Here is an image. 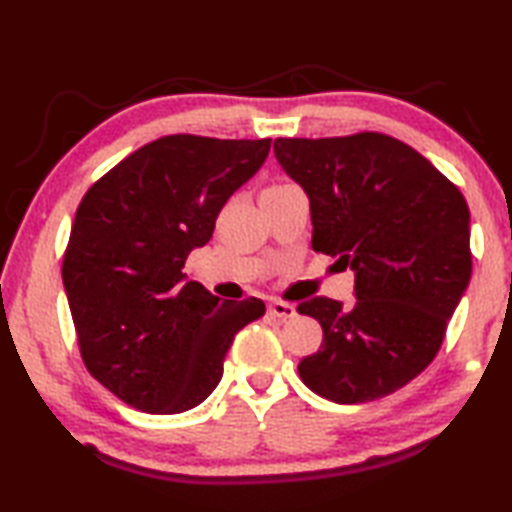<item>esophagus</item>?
<instances>
[{"label": "esophagus", "instance_id": "1", "mask_svg": "<svg viewBox=\"0 0 512 512\" xmlns=\"http://www.w3.org/2000/svg\"><path fill=\"white\" fill-rule=\"evenodd\" d=\"M268 314H271L277 320H291L293 316H296V307L289 305V302L275 300V302H271V305H268Z\"/></svg>", "mask_w": 512, "mask_h": 512}]
</instances>
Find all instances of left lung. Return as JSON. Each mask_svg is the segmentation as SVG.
<instances>
[{
    "label": "left lung",
    "mask_w": 512,
    "mask_h": 512,
    "mask_svg": "<svg viewBox=\"0 0 512 512\" xmlns=\"http://www.w3.org/2000/svg\"><path fill=\"white\" fill-rule=\"evenodd\" d=\"M273 151L309 196L311 246L357 273L350 307L325 296L298 305L323 327L298 375L336 404L391 395L436 359L470 282L461 189L409 144L375 131L277 137Z\"/></svg>",
    "instance_id": "1"
}]
</instances>
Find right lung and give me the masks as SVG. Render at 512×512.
Returning <instances> with one entry per match:
<instances>
[{"instance_id":"add662e5","label":"right lung","mask_w":512,"mask_h":512,"mask_svg":"<svg viewBox=\"0 0 512 512\" xmlns=\"http://www.w3.org/2000/svg\"><path fill=\"white\" fill-rule=\"evenodd\" d=\"M268 149L271 137L164 135L81 198L63 255L76 343L90 375L133 409H194L221 381L235 334L264 316L259 298L219 302L183 268Z\"/></svg>"}]
</instances>
